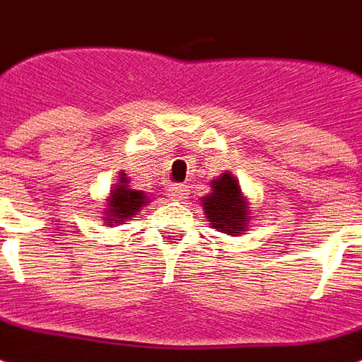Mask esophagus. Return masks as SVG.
I'll return each instance as SVG.
<instances>
[{
	"instance_id": "1",
	"label": "esophagus",
	"mask_w": 362,
	"mask_h": 362,
	"mask_svg": "<svg viewBox=\"0 0 362 362\" xmlns=\"http://www.w3.org/2000/svg\"><path fill=\"white\" fill-rule=\"evenodd\" d=\"M168 196H170V200H183V198H187V187L185 185H172L168 189Z\"/></svg>"
}]
</instances>
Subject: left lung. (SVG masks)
I'll use <instances>...</instances> for the list:
<instances>
[{"instance_id":"8db88e82","label":"left lung","mask_w":362,"mask_h":362,"mask_svg":"<svg viewBox=\"0 0 362 362\" xmlns=\"http://www.w3.org/2000/svg\"><path fill=\"white\" fill-rule=\"evenodd\" d=\"M209 187L211 192L200 198L202 211L209 226L228 236L243 234L249 226L251 209L247 196L242 192L240 181L230 172H225L217 179H211Z\"/></svg>"}]
</instances>
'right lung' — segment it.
I'll use <instances>...</instances> for the list:
<instances>
[{"mask_svg":"<svg viewBox=\"0 0 362 362\" xmlns=\"http://www.w3.org/2000/svg\"><path fill=\"white\" fill-rule=\"evenodd\" d=\"M149 202V196L143 190L132 189L130 177H126V173L120 170L119 179L111 187L105 204H103L102 221L107 226L126 223L134 215H137V211H141V207L147 206Z\"/></svg>","mask_w":362,"mask_h":362,"instance_id":"add662e5","label":"right lung"}]
</instances>
